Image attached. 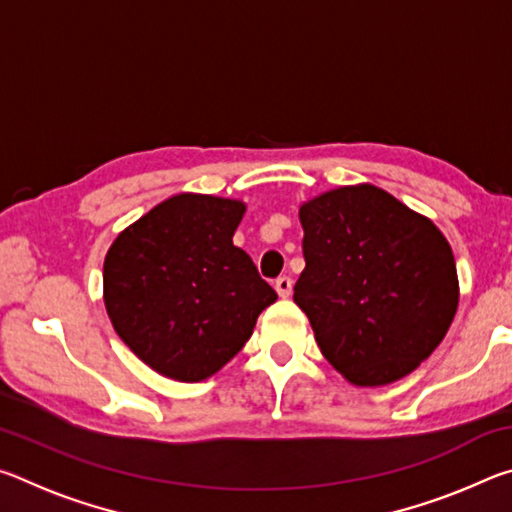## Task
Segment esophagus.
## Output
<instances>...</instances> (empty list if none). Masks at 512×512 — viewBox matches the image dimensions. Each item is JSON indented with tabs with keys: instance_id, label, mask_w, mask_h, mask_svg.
<instances>
[{
	"instance_id": "obj_1",
	"label": "esophagus",
	"mask_w": 512,
	"mask_h": 512,
	"mask_svg": "<svg viewBox=\"0 0 512 512\" xmlns=\"http://www.w3.org/2000/svg\"><path fill=\"white\" fill-rule=\"evenodd\" d=\"M291 289H293V280H291V277H287V275L277 277V280H275L277 296H280V298H289V296H291Z\"/></svg>"
}]
</instances>
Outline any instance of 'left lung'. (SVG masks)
I'll return each mask as SVG.
<instances>
[{"instance_id": "obj_1", "label": "left lung", "mask_w": 512, "mask_h": 512, "mask_svg": "<svg viewBox=\"0 0 512 512\" xmlns=\"http://www.w3.org/2000/svg\"><path fill=\"white\" fill-rule=\"evenodd\" d=\"M305 230L293 300L323 357L354 386H386L420 366L458 309L449 241L429 216L370 183L300 205Z\"/></svg>"}]
</instances>
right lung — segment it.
Segmentation results:
<instances>
[{
    "instance_id": "right-lung-1",
    "label": "right lung",
    "mask_w": 512,
    "mask_h": 512,
    "mask_svg": "<svg viewBox=\"0 0 512 512\" xmlns=\"http://www.w3.org/2000/svg\"><path fill=\"white\" fill-rule=\"evenodd\" d=\"M246 203L183 192L112 241L103 305L119 339L160 375L196 384L244 348L277 293L232 244Z\"/></svg>"
}]
</instances>
